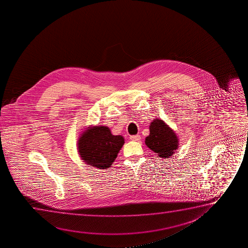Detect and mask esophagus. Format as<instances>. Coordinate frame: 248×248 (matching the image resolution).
<instances>
[{"label": "esophagus", "mask_w": 248, "mask_h": 248, "mask_svg": "<svg viewBox=\"0 0 248 248\" xmlns=\"http://www.w3.org/2000/svg\"><path fill=\"white\" fill-rule=\"evenodd\" d=\"M129 139L131 140L132 141H140V135L131 136L129 137Z\"/></svg>", "instance_id": "34e87169"}]
</instances>
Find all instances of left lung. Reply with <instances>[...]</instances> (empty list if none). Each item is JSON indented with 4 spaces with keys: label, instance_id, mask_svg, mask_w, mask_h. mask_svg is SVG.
<instances>
[{
    "label": "left lung",
    "instance_id": "obj_1",
    "mask_svg": "<svg viewBox=\"0 0 248 248\" xmlns=\"http://www.w3.org/2000/svg\"><path fill=\"white\" fill-rule=\"evenodd\" d=\"M150 134L145 140L146 146L160 157L170 158L178 149L176 134L162 119H154L150 124Z\"/></svg>",
    "mask_w": 248,
    "mask_h": 248
}]
</instances>
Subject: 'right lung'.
Segmentation results:
<instances>
[{
  "label": "right lung",
  "mask_w": 248,
  "mask_h": 248,
  "mask_svg": "<svg viewBox=\"0 0 248 248\" xmlns=\"http://www.w3.org/2000/svg\"><path fill=\"white\" fill-rule=\"evenodd\" d=\"M124 144V137L113 136L108 127L94 126L82 133L78 140V152L86 164L106 170L114 162Z\"/></svg>",
  "instance_id": "add662e5"
}]
</instances>
